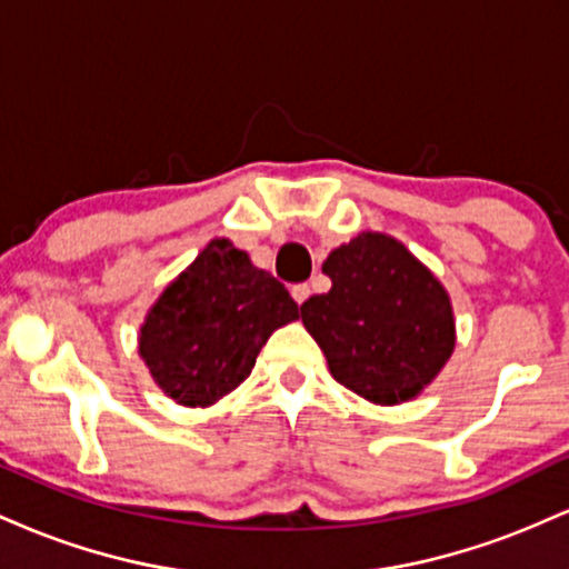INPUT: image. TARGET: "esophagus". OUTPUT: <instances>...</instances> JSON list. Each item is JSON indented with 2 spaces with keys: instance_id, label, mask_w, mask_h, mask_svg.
<instances>
[{
  "instance_id": "esophagus-1",
  "label": "esophagus",
  "mask_w": 569,
  "mask_h": 569,
  "mask_svg": "<svg viewBox=\"0 0 569 569\" xmlns=\"http://www.w3.org/2000/svg\"><path fill=\"white\" fill-rule=\"evenodd\" d=\"M291 297H293V302L297 305H302V302H307V297H310V286L307 283H297L291 289Z\"/></svg>"
}]
</instances>
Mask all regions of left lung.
Segmentation results:
<instances>
[{"mask_svg": "<svg viewBox=\"0 0 569 569\" xmlns=\"http://www.w3.org/2000/svg\"><path fill=\"white\" fill-rule=\"evenodd\" d=\"M331 291L299 307L331 377L375 403H401L439 375L455 350L447 291L398 240L363 232L323 262Z\"/></svg>", "mask_w": 569, "mask_h": 569, "instance_id": "obj_1", "label": "left lung"}]
</instances>
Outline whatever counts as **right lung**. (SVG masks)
<instances>
[{"label": "right lung", "mask_w": 569, "mask_h": 569, "mask_svg": "<svg viewBox=\"0 0 569 569\" xmlns=\"http://www.w3.org/2000/svg\"><path fill=\"white\" fill-rule=\"evenodd\" d=\"M297 307L243 251L211 240L149 310L139 352L173 401L208 407L251 375L272 331L297 321Z\"/></svg>", "instance_id": "right-lung-1"}]
</instances>
